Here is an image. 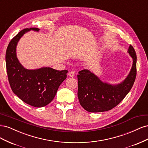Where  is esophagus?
<instances>
[{
  "mask_svg": "<svg viewBox=\"0 0 148 148\" xmlns=\"http://www.w3.org/2000/svg\"><path fill=\"white\" fill-rule=\"evenodd\" d=\"M68 75H69V77H73L74 76H75V72H74V71H69Z\"/></svg>",
  "mask_w": 148,
  "mask_h": 148,
  "instance_id": "esophagus-1",
  "label": "esophagus"
}]
</instances>
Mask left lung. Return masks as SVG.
<instances>
[{
    "instance_id": "8db88e82",
    "label": "left lung",
    "mask_w": 148,
    "mask_h": 148,
    "mask_svg": "<svg viewBox=\"0 0 148 148\" xmlns=\"http://www.w3.org/2000/svg\"><path fill=\"white\" fill-rule=\"evenodd\" d=\"M128 52L133 59L130 72L118 84L102 82L90 71H79L78 77V97L84 109L90 112L110 110L122 101L131 89L136 76V54L133 47L129 46Z\"/></svg>"
}]
</instances>
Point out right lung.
Instances as JSON below:
<instances>
[{"mask_svg":"<svg viewBox=\"0 0 148 148\" xmlns=\"http://www.w3.org/2000/svg\"><path fill=\"white\" fill-rule=\"evenodd\" d=\"M30 30L26 28L18 33L8 44L5 54L7 73L12 91L21 100L31 106L44 107L54 98L59 86L66 78L68 70H57L50 67L26 69L18 60L16 47L20 39Z\"/></svg>","mask_w":148,"mask_h":148,"instance_id":"1","label":"right lung"}]
</instances>
